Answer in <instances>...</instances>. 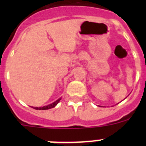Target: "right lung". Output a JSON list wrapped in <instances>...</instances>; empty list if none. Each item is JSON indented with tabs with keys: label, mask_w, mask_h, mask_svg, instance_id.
<instances>
[{
	"label": "right lung",
	"mask_w": 146,
	"mask_h": 146,
	"mask_svg": "<svg viewBox=\"0 0 146 146\" xmlns=\"http://www.w3.org/2000/svg\"><path fill=\"white\" fill-rule=\"evenodd\" d=\"M60 99H61V98H60V99H58V100H56L55 102H54L52 103V104H49V105H47V106H44V107H42V108H33V107H32V108H34V109H36V110H44L51 109V108H54V107H55L56 105H57L58 103L60 102Z\"/></svg>",
	"instance_id": "obj_1"
}]
</instances>
